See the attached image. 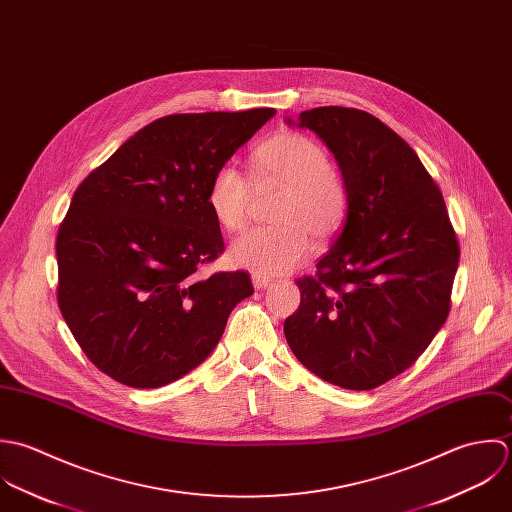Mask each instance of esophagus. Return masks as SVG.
<instances>
[{"label":"esophagus","mask_w":512,"mask_h":512,"mask_svg":"<svg viewBox=\"0 0 512 512\" xmlns=\"http://www.w3.org/2000/svg\"><path fill=\"white\" fill-rule=\"evenodd\" d=\"M271 285V279L269 277H261V275H253V287L257 289V291H261V289H267Z\"/></svg>","instance_id":"34e87169"}]
</instances>
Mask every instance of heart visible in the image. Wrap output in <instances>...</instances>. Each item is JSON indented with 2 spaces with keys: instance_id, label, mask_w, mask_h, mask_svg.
<instances>
[{
  "instance_id": "heart-1",
  "label": "heart",
  "mask_w": 512,
  "mask_h": 512,
  "mask_svg": "<svg viewBox=\"0 0 512 512\" xmlns=\"http://www.w3.org/2000/svg\"><path fill=\"white\" fill-rule=\"evenodd\" d=\"M253 174L259 190L283 188L271 219L277 225L247 231L231 245V261L257 275H281L307 259L311 233L324 241L342 227L350 194L346 182L332 170L326 150L301 132L283 130L253 152ZM253 186L233 164L215 170L207 205L217 223L239 233L249 219Z\"/></svg>"
}]
</instances>
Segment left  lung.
<instances>
[{
	"instance_id": "obj_1",
	"label": "left lung",
	"mask_w": 512,
	"mask_h": 512,
	"mask_svg": "<svg viewBox=\"0 0 512 512\" xmlns=\"http://www.w3.org/2000/svg\"><path fill=\"white\" fill-rule=\"evenodd\" d=\"M297 124L334 154L350 205L316 273L297 279L301 305L285 336L324 382L374 390L408 370L447 320L459 243L441 190L380 118L318 106Z\"/></svg>"
}]
</instances>
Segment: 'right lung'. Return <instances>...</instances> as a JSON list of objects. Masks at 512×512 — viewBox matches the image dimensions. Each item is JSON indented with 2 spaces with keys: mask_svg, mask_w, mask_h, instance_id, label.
<instances>
[{
  "mask_svg": "<svg viewBox=\"0 0 512 512\" xmlns=\"http://www.w3.org/2000/svg\"><path fill=\"white\" fill-rule=\"evenodd\" d=\"M275 108L162 116L77 188L57 231V303L87 358L130 388H160L200 366L247 271L198 279L223 249L209 182Z\"/></svg>",
  "mask_w": 512,
  "mask_h": 512,
  "instance_id": "obj_1",
  "label": "right lung"
}]
</instances>
